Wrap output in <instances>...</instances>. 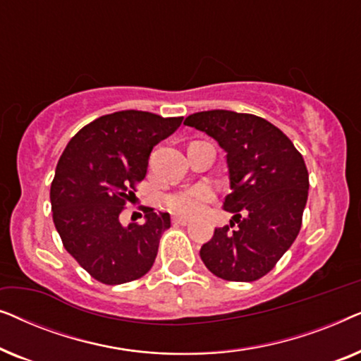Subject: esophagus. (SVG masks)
Wrapping results in <instances>:
<instances>
[{
	"instance_id": "obj_1",
	"label": "esophagus",
	"mask_w": 361,
	"mask_h": 361,
	"mask_svg": "<svg viewBox=\"0 0 361 361\" xmlns=\"http://www.w3.org/2000/svg\"><path fill=\"white\" fill-rule=\"evenodd\" d=\"M172 224L185 226L187 224H189V220H187V219H182V216H174V219H172Z\"/></svg>"
}]
</instances>
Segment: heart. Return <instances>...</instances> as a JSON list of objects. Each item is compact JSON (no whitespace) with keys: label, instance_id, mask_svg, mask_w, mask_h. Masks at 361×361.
<instances>
[{"label":"heart","instance_id":"1","mask_svg":"<svg viewBox=\"0 0 361 361\" xmlns=\"http://www.w3.org/2000/svg\"><path fill=\"white\" fill-rule=\"evenodd\" d=\"M215 199V192L209 185H194L189 189L177 190L174 194H169L166 197V207L174 215L192 216L200 215L204 212L205 205Z\"/></svg>","mask_w":361,"mask_h":361}]
</instances>
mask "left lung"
<instances>
[{"label": "left lung", "instance_id": "1", "mask_svg": "<svg viewBox=\"0 0 361 361\" xmlns=\"http://www.w3.org/2000/svg\"><path fill=\"white\" fill-rule=\"evenodd\" d=\"M184 125L205 131L226 152L231 192L224 209L233 220L215 228L200 258L216 278L251 283L263 278L298 238L307 204L304 157L264 118L228 110L200 111Z\"/></svg>", "mask_w": 361, "mask_h": 361}]
</instances>
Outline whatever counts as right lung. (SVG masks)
I'll return each mask as SVG.
<instances>
[{"label":"right lung","instance_id":"add662e5","mask_svg":"<svg viewBox=\"0 0 361 361\" xmlns=\"http://www.w3.org/2000/svg\"><path fill=\"white\" fill-rule=\"evenodd\" d=\"M184 118L125 110L97 118L68 141L51 184L54 225L63 248L98 283L125 284L152 268L169 214L145 207V224H120L146 177L157 142Z\"/></svg>","mask_w":361,"mask_h":361}]
</instances>
